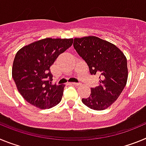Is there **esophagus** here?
Listing matches in <instances>:
<instances>
[{
  "label": "esophagus",
  "instance_id": "esophagus-1",
  "mask_svg": "<svg viewBox=\"0 0 146 146\" xmlns=\"http://www.w3.org/2000/svg\"><path fill=\"white\" fill-rule=\"evenodd\" d=\"M71 84L75 86H80L81 85L80 83H77V82H72V83H71Z\"/></svg>",
  "mask_w": 146,
  "mask_h": 146
}]
</instances>
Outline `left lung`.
I'll return each mask as SVG.
<instances>
[{
	"label": "left lung",
	"mask_w": 146,
	"mask_h": 146,
	"mask_svg": "<svg viewBox=\"0 0 146 146\" xmlns=\"http://www.w3.org/2000/svg\"><path fill=\"white\" fill-rule=\"evenodd\" d=\"M74 48L88 66L91 74L99 76V85L82 103L95 110L109 108L123 91L128 78L127 60L121 50L96 36L74 39Z\"/></svg>",
	"instance_id": "1"
}]
</instances>
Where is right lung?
Here are the masks:
<instances>
[{
    "label": "right lung",
    "instance_id": "add662e5",
    "mask_svg": "<svg viewBox=\"0 0 146 146\" xmlns=\"http://www.w3.org/2000/svg\"><path fill=\"white\" fill-rule=\"evenodd\" d=\"M72 43L73 38H46L17 52L12 77L18 91L28 103L40 109H49L61 101L64 86L51 84L50 68Z\"/></svg>",
    "mask_w": 146,
    "mask_h": 146
}]
</instances>
